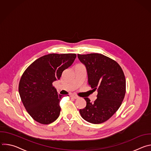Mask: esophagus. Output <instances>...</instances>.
Segmentation results:
<instances>
[{"label": "esophagus", "mask_w": 151, "mask_h": 151, "mask_svg": "<svg viewBox=\"0 0 151 151\" xmlns=\"http://www.w3.org/2000/svg\"><path fill=\"white\" fill-rule=\"evenodd\" d=\"M70 97H72V98H73V99H78V96H76V95H74V94L70 95Z\"/></svg>", "instance_id": "obj_1"}]
</instances>
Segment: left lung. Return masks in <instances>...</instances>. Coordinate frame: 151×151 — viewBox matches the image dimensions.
Here are the masks:
<instances>
[{"label": "left lung", "instance_id": "obj_1", "mask_svg": "<svg viewBox=\"0 0 151 151\" xmlns=\"http://www.w3.org/2000/svg\"><path fill=\"white\" fill-rule=\"evenodd\" d=\"M78 57L86 68L88 85L98 90L93 103L84 98L87 105L79 113L90 123H103L118 111L124 100L126 87L124 72L115 61L100 54H78Z\"/></svg>", "mask_w": 151, "mask_h": 151}]
</instances>
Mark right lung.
I'll use <instances>...</instances> for the list:
<instances>
[{"mask_svg": "<svg viewBox=\"0 0 151 151\" xmlns=\"http://www.w3.org/2000/svg\"><path fill=\"white\" fill-rule=\"evenodd\" d=\"M75 54H50L35 60L21 78L19 94L29 114L36 121L49 124L59 116L62 95L57 93L52 82L59 80L69 68Z\"/></svg>", "mask_w": 151, "mask_h": 151, "instance_id": "obj_1", "label": "right lung"}]
</instances>
